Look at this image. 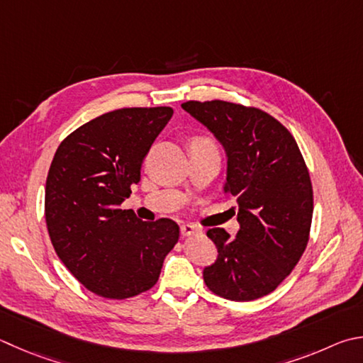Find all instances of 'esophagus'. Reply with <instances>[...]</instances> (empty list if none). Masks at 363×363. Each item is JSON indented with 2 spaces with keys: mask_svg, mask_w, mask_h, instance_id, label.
<instances>
[{
  "mask_svg": "<svg viewBox=\"0 0 363 363\" xmlns=\"http://www.w3.org/2000/svg\"><path fill=\"white\" fill-rule=\"evenodd\" d=\"M199 232V228H196L195 225H192V223H182L181 225V235L182 236H190Z\"/></svg>",
  "mask_w": 363,
  "mask_h": 363,
  "instance_id": "1",
  "label": "esophagus"
}]
</instances>
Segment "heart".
I'll use <instances>...</instances> for the list:
<instances>
[{
	"mask_svg": "<svg viewBox=\"0 0 363 363\" xmlns=\"http://www.w3.org/2000/svg\"><path fill=\"white\" fill-rule=\"evenodd\" d=\"M200 141H204V140H200ZM204 143H209V141H204Z\"/></svg>",
	"mask_w": 363,
	"mask_h": 363,
	"instance_id": "1",
	"label": "heart"
}]
</instances>
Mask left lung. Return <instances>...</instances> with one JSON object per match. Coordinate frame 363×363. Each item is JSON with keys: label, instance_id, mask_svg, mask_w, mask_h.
<instances>
[{"label": "left lung", "instance_id": "1", "mask_svg": "<svg viewBox=\"0 0 363 363\" xmlns=\"http://www.w3.org/2000/svg\"><path fill=\"white\" fill-rule=\"evenodd\" d=\"M182 109L214 135L227 159L223 194L233 195L240 230H208L217 247L204 267L209 291L233 301L268 295L298 263L313 219V186L294 136L260 109L187 101Z\"/></svg>", "mask_w": 363, "mask_h": 363}]
</instances>
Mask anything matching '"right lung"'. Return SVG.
<instances>
[{"label": "right lung", "instance_id": "right-lung-1", "mask_svg": "<svg viewBox=\"0 0 363 363\" xmlns=\"http://www.w3.org/2000/svg\"><path fill=\"white\" fill-rule=\"evenodd\" d=\"M173 109L123 108L94 118L58 146L45 182V223L57 255L104 298L149 291L179 240L171 219L144 222L121 209Z\"/></svg>", "mask_w": 363, "mask_h": 363}]
</instances>
